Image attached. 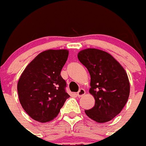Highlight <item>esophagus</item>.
I'll return each mask as SVG.
<instances>
[{
  "mask_svg": "<svg viewBox=\"0 0 146 146\" xmlns=\"http://www.w3.org/2000/svg\"><path fill=\"white\" fill-rule=\"evenodd\" d=\"M85 94H86V91L83 88H80L79 90V91L77 92V95L78 97H82V96H84Z\"/></svg>",
  "mask_w": 146,
  "mask_h": 146,
  "instance_id": "obj_1",
  "label": "esophagus"
}]
</instances>
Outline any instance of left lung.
<instances>
[{
    "label": "left lung",
    "instance_id": "8db88e82",
    "mask_svg": "<svg viewBox=\"0 0 146 146\" xmlns=\"http://www.w3.org/2000/svg\"><path fill=\"white\" fill-rule=\"evenodd\" d=\"M77 57L91 75L89 92L95 99L94 107L85 113L98 123L108 122L121 113L128 100L126 71L110 54L98 49L81 50Z\"/></svg>",
    "mask_w": 146,
    "mask_h": 146
}]
</instances>
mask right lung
<instances>
[{
  "label": "right lung",
  "instance_id": "add662e5",
  "mask_svg": "<svg viewBox=\"0 0 146 146\" xmlns=\"http://www.w3.org/2000/svg\"><path fill=\"white\" fill-rule=\"evenodd\" d=\"M67 50H48L26 66L17 83L19 99L31 118L42 123L58 115L69 95L60 72L68 58Z\"/></svg>",
  "mask_w": 146,
  "mask_h": 146
}]
</instances>
